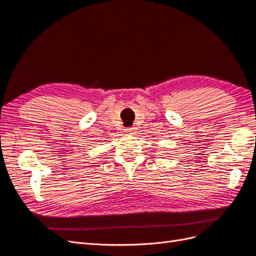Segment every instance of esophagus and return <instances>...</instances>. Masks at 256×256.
I'll use <instances>...</instances> for the list:
<instances>
[{
  "label": "esophagus",
  "instance_id": "34e87169",
  "mask_svg": "<svg viewBox=\"0 0 256 256\" xmlns=\"http://www.w3.org/2000/svg\"><path fill=\"white\" fill-rule=\"evenodd\" d=\"M134 129H136L134 127H128V128L125 129V132H126V134H132Z\"/></svg>",
  "mask_w": 256,
  "mask_h": 256
}]
</instances>
